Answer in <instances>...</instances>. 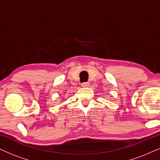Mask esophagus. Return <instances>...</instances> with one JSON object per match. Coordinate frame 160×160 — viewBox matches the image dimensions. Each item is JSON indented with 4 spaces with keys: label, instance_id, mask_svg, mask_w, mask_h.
<instances>
[{
    "label": "esophagus",
    "instance_id": "1",
    "mask_svg": "<svg viewBox=\"0 0 160 160\" xmlns=\"http://www.w3.org/2000/svg\"><path fill=\"white\" fill-rule=\"evenodd\" d=\"M82 87H83V88H86V87H88V86H89V83L87 82H82V83L81 84Z\"/></svg>",
    "mask_w": 160,
    "mask_h": 160
}]
</instances>
